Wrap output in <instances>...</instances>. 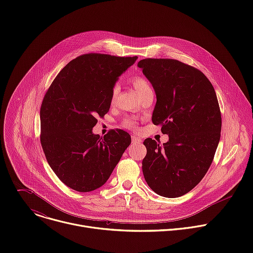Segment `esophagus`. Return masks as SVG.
Returning <instances> with one entry per match:
<instances>
[{"label": "esophagus", "instance_id": "1", "mask_svg": "<svg viewBox=\"0 0 253 253\" xmlns=\"http://www.w3.org/2000/svg\"><path fill=\"white\" fill-rule=\"evenodd\" d=\"M142 142V139L137 137V136H132V143L133 144H138V143H141Z\"/></svg>", "mask_w": 253, "mask_h": 253}]
</instances>
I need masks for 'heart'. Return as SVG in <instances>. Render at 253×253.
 <instances>
[{"instance_id":"b5f03b06","label":"heart","mask_w":253,"mask_h":253,"mask_svg":"<svg viewBox=\"0 0 253 253\" xmlns=\"http://www.w3.org/2000/svg\"><path fill=\"white\" fill-rule=\"evenodd\" d=\"M132 83H133L134 88L136 89V91H137L139 94L143 93L146 89L150 88L149 83H148L145 79L142 78V77H134L133 80H132ZM118 91H119V86H118V85H115V86L112 88V90H111V97H110V99H111V102H112V103L115 101V98H116V96H117V94H118ZM123 125H124L126 128L134 129L135 126H136V123H135V121H134L133 119H125L124 122H123Z\"/></svg>"}]
</instances>
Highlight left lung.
<instances>
[{"mask_svg": "<svg viewBox=\"0 0 253 253\" xmlns=\"http://www.w3.org/2000/svg\"><path fill=\"white\" fill-rule=\"evenodd\" d=\"M138 67L156 94L152 122L169 136L163 146L151 138L144 141V178L160 196H182L201 181L217 149L221 132L217 97L201 71L178 60L148 58Z\"/></svg>", "mask_w": 253, "mask_h": 253, "instance_id": "1", "label": "left lung"}]
</instances>
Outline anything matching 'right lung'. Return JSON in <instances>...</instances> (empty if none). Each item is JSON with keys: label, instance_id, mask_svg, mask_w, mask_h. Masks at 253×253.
<instances>
[{"label": "right lung", "instance_id": "obj_1", "mask_svg": "<svg viewBox=\"0 0 253 253\" xmlns=\"http://www.w3.org/2000/svg\"><path fill=\"white\" fill-rule=\"evenodd\" d=\"M90 53L69 62L45 94L40 110L41 145L61 181L79 192L106 183L131 143L123 130L103 138L92 132L110 109L111 90L137 60Z\"/></svg>", "mask_w": 253, "mask_h": 253}]
</instances>
